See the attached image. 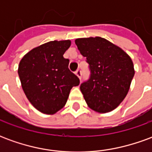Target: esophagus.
<instances>
[{"mask_svg":"<svg viewBox=\"0 0 152 152\" xmlns=\"http://www.w3.org/2000/svg\"><path fill=\"white\" fill-rule=\"evenodd\" d=\"M76 75L78 76L79 79H80V78H81V71H80V70H77L76 72Z\"/></svg>","mask_w":152,"mask_h":152,"instance_id":"esophagus-1","label":"esophagus"}]
</instances>
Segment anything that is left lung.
Segmentation results:
<instances>
[{
	"mask_svg": "<svg viewBox=\"0 0 152 152\" xmlns=\"http://www.w3.org/2000/svg\"><path fill=\"white\" fill-rule=\"evenodd\" d=\"M78 50L86 57L91 76L80 85V91L89 108L99 113L113 111L127 95L134 76L129 55L104 38H77Z\"/></svg>",
	"mask_w": 152,
	"mask_h": 152,
	"instance_id": "obj_1",
	"label": "left lung"
}]
</instances>
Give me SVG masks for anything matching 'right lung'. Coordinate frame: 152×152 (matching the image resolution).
Segmentation results:
<instances>
[{
  "instance_id": "1",
  "label": "right lung",
  "mask_w": 152,
  "mask_h": 152,
  "mask_svg": "<svg viewBox=\"0 0 152 152\" xmlns=\"http://www.w3.org/2000/svg\"><path fill=\"white\" fill-rule=\"evenodd\" d=\"M71 40H53L30 50L19 62L18 73L25 95L44 114L53 115L66 104L73 86L80 80L68 69L63 54Z\"/></svg>"
}]
</instances>
